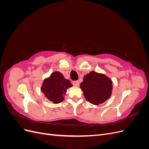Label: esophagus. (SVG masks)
Instances as JSON below:
<instances>
[{
  "label": "esophagus",
  "instance_id": "34e87169",
  "mask_svg": "<svg viewBox=\"0 0 149 149\" xmlns=\"http://www.w3.org/2000/svg\"><path fill=\"white\" fill-rule=\"evenodd\" d=\"M72 84H73V85L74 86H79V83L78 81H73L72 82Z\"/></svg>",
  "mask_w": 149,
  "mask_h": 149
}]
</instances>
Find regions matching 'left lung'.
I'll return each instance as SVG.
<instances>
[{
	"label": "left lung",
	"instance_id": "1",
	"mask_svg": "<svg viewBox=\"0 0 149 149\" xmlns=\"http://www.w3.org/2000/svg\"><path fill=\"white\" fill-rule=\"evenodd\" d=\"M80 88L86 100L94 105H99L110 98L112 81L105 74L92 71L84 76Z\"/></svg>",
	"mask_w": 149,
	"mask_h": 149
}]
</instances>
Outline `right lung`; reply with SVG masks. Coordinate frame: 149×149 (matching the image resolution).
I'll return each instance as SVG.
<instances>
[{
  "mask_svg": "<svg viewBox=\"0 0 149 149\" xmlns=\"http://www.w3.org/2000/svg\"><path fill=\"white\" fill-rule=\"evenodd\" d=\"M72 86L70 81L65 79L60 72L55 71L44 79L41 91L49 101L58 104L65 100L67 89Z\"/></svg>",
  "mask_w": 149,
  "mask_h": 149,
  "instance_id": "right-lung-1",
  "label": "right lung"
}]
</instances>
